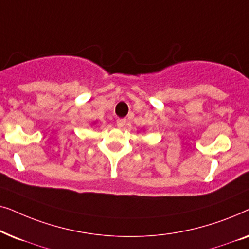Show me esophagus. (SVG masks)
<instances>
[{
    "label": "esophagus",
    "mask_w": 249,
    "mask_h": 249,
    "mask_svg": "<svg viewBox=\"0 0 249 249\" xmlns=\"http://www.w3.org/2000/svg\"><path fill=\"white\" fill-rule=\"evenodd\" d=\"M125 124V119H118L117 120V125L119 128H122Z\"/></svg>",
    "instance_id": "obj_1"
}]
</instances>
